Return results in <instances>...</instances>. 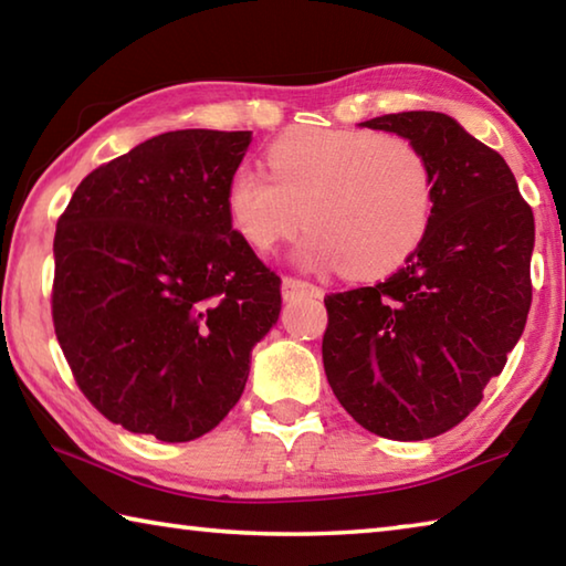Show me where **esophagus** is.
<instances>
[{
  "label": "esophagus",
  "mask_w": 566,
  "mask_h": 566,
  "mask_svg": "<svg viewBox=\"0 0 566 566\" xmlns=\"http://www.w3.org/2000/svg\"><path fill=\"white\" fill-rule=\"evenodd\" d=\"M282 294L286 300H292V296H304V294H322V290L317 284L300 280V276H284L282 280Z\"/></svg>",
  "instance_id": "obj_1"
}]
</instances>
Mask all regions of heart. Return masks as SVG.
<instances>
[{"label":"heart","instance_id":"obj_1","mask_svg":"<svg viewBox=\"0 0 566 566\" xmlns=\"http://www.w3.org/2000/svg\"><path fill=\"white\" fill-rule=\"evenodd\" d=\"M262 169H237L227 212L237 234L270 252L304 222L300 256L349 276H379L411 256L434 222V165L415 139L369 129H296Z\"/></svg>","mask_w":566,"mask_h":566}]
</instances>
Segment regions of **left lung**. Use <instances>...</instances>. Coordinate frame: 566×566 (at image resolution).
<instances>
[{
	"label": "left lung",
	"mask_w": 566,
	"mask_h": 566,
	"mask_svg": "<svg viewBox=\"0 0 566 566\" xmlns=\"http://www.w3.org/2000/svg\"><path fill=\"white\" fill-rule=\"evenodd\" d=\"M415 139L437 175L434 222L385 282L324 296L322 359L339 405L399 442L439 437L469 417L532 304V207L500 151L439 112L361 122Z\"/></svg>",
	"instance_id": "8db88e82"
}]
</instances>
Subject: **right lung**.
<instances>
[{
    "instance_id": "add662e5",
    "label": "right lung",
    "mask_w": 566,
    "mask_h": 566,
    "mask_svg": "<svg viewBox=\"0 0 566 566\" xmlns=\"http://www.w3.org/2000/svg\"><path fill=\"white\" fill-rule=\"evenodd\" d=\"M252 132L179 129L82 179L56 222L52 322L99 415L159 442L222 421L280 317V274L232 227Z\"/></svg>"
}]
</instances>
